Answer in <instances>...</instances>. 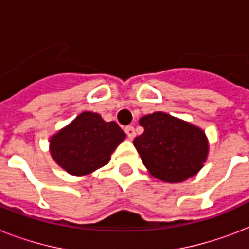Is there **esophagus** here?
Masks as SVG:
<instances>
[{"label":"esophagus","instance_id":"esophagus-1","mask_svg":"<svg viewBox=\"0 0 249 249\" xmlns=\"http://www.w3.org/2000/svg\"><path fill=\"white\" fill-rule=\"evenodd\" d=\"M125 133H126V136H128V138H134V136H136V130H134V126H132V125H129V126H125Z\"/></svg>","mask_w":249,"mask_h":249}]
</instances>
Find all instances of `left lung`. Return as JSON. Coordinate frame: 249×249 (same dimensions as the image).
Wrapping results in <instances>:
<instances>
[{"label":"left lung","instance_id":"obj_1","mask_svg":"<svg viewBox=\"0 0 249 249\" xmlns=\"http://www.w3.org/2000/svg\"><path fill=\"white\" fill-rule=\"evenodd\" d=\"M140 124L144 132L133 143L154 177L182 182L201 169L208 154L201 129L164 112L143 116Z\"/></svg>","mask_w":249,"mask_h":249}]
</instances>
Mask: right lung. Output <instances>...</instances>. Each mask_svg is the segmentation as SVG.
Wrapping results in <instances>:
<instances>
[{
	"label": "right lung",
	"instance_id": "add662e5",
	"mask_svg": "<svg viewBox=\"0 0 249 249\" xmlns=\"http://www.w3.org/2000/svg\"><path fill=\"white\" fill-rule=\"evenodd\" d=\"M125 133L115 123H106L98 113L83 112L50 140L53 159L70 174L83 176L109 161Z\"/></svg>",
	"mask_w": 249,
	"mask_h": 249
}]
</instances>
